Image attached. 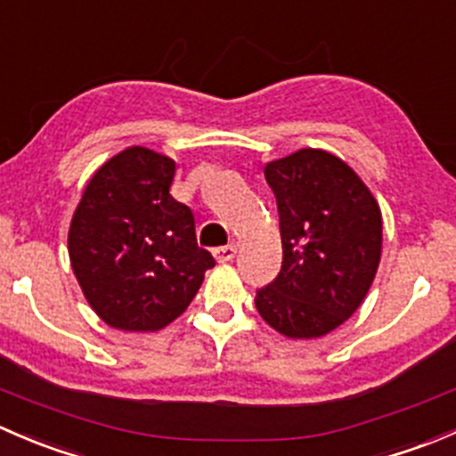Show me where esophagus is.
<instances>
[{
    "instance_id": "esophagus-1",
    "label": "esophagus",
    "mask_w": 456,
    "mask_h": 456,
    "mask_svg": "<svg viewBox=\"0 0 456 456\" xmlns=\"http://www.w3.org/2000/svg\"><path fill=\"white\" fill-rule=\"evenodd\" d=\"M236 245H224V247H218V249H214V257L218 262H229V260H233V257H236Z\"/></svg>"
}]
</instances>
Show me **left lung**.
Segmentation results:
<instances>
[{
	"instance_id": "obj_1",
	"label": "left lung",
	"mask_w": 456,
	"mask_h": 456,
	"mask_svg": "<svg viewBox=\"0 0 456 456\" xmlns=\"http://www.w3.org/2000/svg\"><path fill=\"white\" fill-rule=\"evenodd\" d=\"M282 269L256 293L262 320L291 339H314L348 320L369 293L381 257V211L360 176L324 150L271 160Z\"/></svg>"
}]
</instances>
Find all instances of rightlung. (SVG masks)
<instances>
[{"mask_svg": "<svg viewBox=\"0 0 456 456\" xmlns=\"http://www.w3.org/2000/svg\"><path fill=\"white\" fill-rule=\"evenodd\" d=\"M176 163L132 145L87 181L68 254L87 305L108 326L154 333L185 314L216 265L194 214L169 194Z\"/></svg>", "mask_w": 456, "mask_h": 456, "instance_id": "obj_1", "label": "right lung"}]
</instances>
